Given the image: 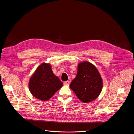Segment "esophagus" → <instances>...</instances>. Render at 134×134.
Instances as JSON below:
<instances>
[{
	"label": "esophagus",
	"instance_id": "obj_1",
	"mask_svg": "<svg viewBox=\"0 0 134 134\" xmlns=\"http://www.w3.org/2000/svg\"><path fill=\"white\" fill-rule=\"evenodd\" d=\"M64 85H69L70 84V82L69 80L65 81V82H64Z\"/></svg>",
	"mask_w": 134,
	"mask_h": 134
}]
</instances>
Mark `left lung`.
I'll list each match as a JSON object with an SVG mask.
<instances>
[{"instance_id": "1", "label": "left lung", "mask_w": 134, "mask_h": 134, "mask_svg": "<svg viewBox=\"0 0 134 134\" xmlns=\"http://www.w3.org/2000/svg\"><path fill=\"white\" fill-rule=\"evenodd\" d=\"M102 87V79L97 68L90 62L79 63L76 76L70 84L77 97L83 102H91L99 96Z\"/></svg>"}]
</instances>
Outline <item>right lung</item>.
Listing matches in <instances>:
<instances>
[{"label": "right lung", "mask_w": 134, "mask_h": 134, "mask_svg": "<svg viewBox=\"0 0 134 134\" xmlns=\"http://www.w3.org/2000/svg\"><path fill=\"white\" fill-rule=\"evenodd\" d=\"M28 86L31 94L35 97L47 100L62 87L63 83L54 75L50 64L43 63L31 76Z\"/></svg>", "instance_id": "add662e5"}]
</instances>
